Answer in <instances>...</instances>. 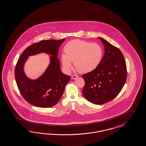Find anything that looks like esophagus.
Segmentation results:
<instances>
[{"label":"esophagus","mask_w":146,"mask_h":146,"mask_svg":"<svg viewBox=\"0 0 146 146\" xmlns=\"http://www.w3.org/2000/svg\"><path fill=\"white\" fill-rule=\"evenodd\" d=\"M77 77H78V76L76 75H74L72 76L71 78H72V80H75V79H76V78H77Z\"/></svg>","instance_id":"1"}]
</instances>
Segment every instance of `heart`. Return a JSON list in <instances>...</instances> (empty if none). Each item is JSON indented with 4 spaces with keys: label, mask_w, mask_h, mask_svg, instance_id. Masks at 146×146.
Instances as JSON below:
<instances>
[{
    "label": "heart",
    "mask_w": 146,
    "mask_h": 146,
    "mask_svg": "<svg viewBox=\"0 0 146 146\" xmlns=\"http://www.w3.org/2000/svg\"><path fill=\"white\" fill-rule=\"evenodd\" d=\"M65 54L61 56L62 65L66 72H70L72 61L77 69L82 73L95 70L101 64L104 51L98 44L74 39L65 45Z\"/></svg>",
    "instance_id": "1"
}]
</instances>
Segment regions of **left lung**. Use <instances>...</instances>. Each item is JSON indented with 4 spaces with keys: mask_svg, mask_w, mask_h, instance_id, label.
<instances>
[{
    "mask_svg": "<svg viewBox=\"0 0 146 146\" xmlns=\"http://www.w3.org/2000/svg\"><path fill=\"white\" fill-rule=\"evenodd\" d=\"M104 54L97 68L82 76L85 81L83 96L90 102L102 104L116 97L125 83L127 71L123 54L119 49L99 37Z\"/></svg>",
    "mask_w": 146,
    "mask_h": 146,
    "instance_id": "obj_1",
    "label": "left lung"
}]
</instances>
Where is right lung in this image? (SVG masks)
Here are the masks:
<instances>
[{
	"label": "right lung",
	"mask_w": 146,
	"mask_h": 146,
	"mask_svg": "<svg viewBox=\"0 0 146 146\" xmlns=\"http://www.w3.org/2000/svg\"><path fill=\"white\" fill-rule=\"evenodd\" d=\"M65 38L60 40H43L31 45L25 49L18 60L15 70L17 85L22 96L33 106L48 108L56 104L62 97L70 76L60 70L57 58L58 49ZM45 52L52 55L49 67L44 75L36 80L29 79L24 74L23 66L30 55Z\"/></svg>",
	"instance_id": "1"
}]
</instances>
